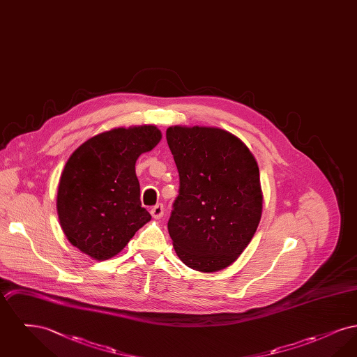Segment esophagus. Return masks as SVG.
<instances>
[{
  "label": "esophagus",
  "instance_id": "34e87169",
  "mask_svg": "<svg viewBox=\"0 0 357 357\" xmlns=\"http://www.w3.org/2000/svg\"><path fill=\"white\" fill-rule=\"evenodd\" d=\"M163 211H165V206L163 204H155L153 208H151V215H153V218H160L163 215Z\"/></svg>",
  "mask_w": 357,
  "mask_h": 357
}]
</instances>
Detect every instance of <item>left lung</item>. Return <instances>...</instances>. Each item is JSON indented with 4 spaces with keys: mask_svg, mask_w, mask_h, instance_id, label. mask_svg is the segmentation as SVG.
Returning a JSON list of instances; mask_svg holds the SVG:
<instances>
[{
    "mask_svg": "<svg viewBox=\"0 0 357 357\" xmlns=\"http://www.w3.org/2000/svg\"><path fill=\"white\" fill-rule=\"evenodd\" d=\"M166 137L179 172L167 223L174 249L194 271H221L245 250L261 220L258 165L221 128L175 126Z\"/></svg>",
    "mask_w": 357,
    "mask_h": 357,
    "instance_id": "obj_1",
    "label": "left lung"
}]
</instances>
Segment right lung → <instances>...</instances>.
I'll use <instances>...</instances> for the list:
<instances>
[{"instance_id":"obj_1","label":"right lung","mask_w":357,"mask_h":357,"mask_svg":"<svg viewBox=\"0 0 357 357\" xmlns=\"http://www.w3.org/2000/svg\"><path fill=\"white\" fill-rule=\"evenodd\" d=\"M162 137L155 126L115 128L93 136L70 155L57 191V214L69 242L107 259L151 220L142 207L135 163Z\"/></svg>"}]
</instances>
